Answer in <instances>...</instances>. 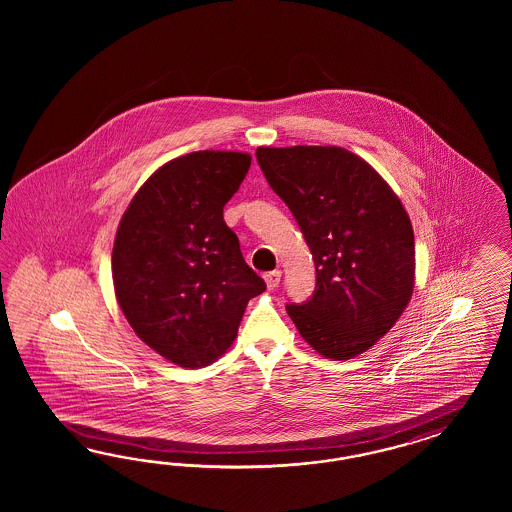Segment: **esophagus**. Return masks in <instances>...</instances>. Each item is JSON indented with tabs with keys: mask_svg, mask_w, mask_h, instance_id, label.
Instances as JSON below:
<instances>
[{
	"mask_svg": "<svg viewBox=\"0 0 512 512\" xmlns=\"http://www.w3.org/2000/svg\"><path fill=\"white\" fill-rule=\"evenodd\" d=\"M279 279H281V272H279V270H274V272L264 274V281H266V287H268V289H276V287H278Z\"/></svg>",
	"mask_w": 512,
	"mask_h": 512,
	"instance_id": "esophagus-1",
	"label": "esophagus"
}]
</instances>
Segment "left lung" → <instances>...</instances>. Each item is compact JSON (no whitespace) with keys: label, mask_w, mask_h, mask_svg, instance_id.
<instances>
[{"label":"left lung","mask_w":512,"mask_h":512,"mask_svg":"<svg viewBox=\"0 0 512 512\" xmlns=\"http://www.w3.org/2000/svg\"><path fill=\"white\" fill-rule=\"evenodd\" d=\"M270 187L293 212L315 263V291L287 304L323 357L349 360L383 338L415 287V234L402 201L340 146L257 148Z\"/></svg>","instance_id":"1"}]
</instances>
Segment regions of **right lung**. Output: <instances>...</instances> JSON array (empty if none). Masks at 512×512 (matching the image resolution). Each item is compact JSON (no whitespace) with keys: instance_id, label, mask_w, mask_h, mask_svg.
<instances>
[{"instance_id":"1","label":"right lung","mask_w":512,"mask_h":512,"mask_svg":"<svg viewBox=\"0 0 512 512\" xmlns=\"http://www.w3.org/2000/svg\"><path fill=\"white\" fill-rule=\"evenodd\" d=\"M249 165L242 152L176 157L142 184L118 225L116 300L140 340L182 368L221 357L249 300L266 289L223 219Z\"/></svg>"}]
</instances>
